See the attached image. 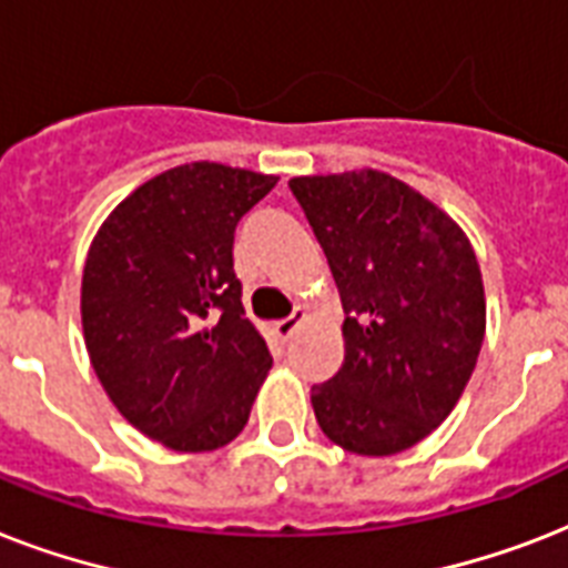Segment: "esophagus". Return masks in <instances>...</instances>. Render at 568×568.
<instances>
[{
	"label": "esophagus",
	"instance_id": "34e87169",
	"mask_svg": "<svg viewBox=\"0 0 568 568\" xmlns=\"http://www.w3.org/2000/svg\"><path fill=\"white\" fill-rule=\"evenodd\" d=\"M303 321H306V310H301V306H297V310L292 312V315H288V318H283V321H276L274 324V333L280 338H292L294 336V329L301 327Z\"/></svg>",
	"mask_w": 568,
	"mask_h": 568
}]
</instances>
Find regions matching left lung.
<instances>
[{
	"label": "left lung",
	"mask_w": 568,
	"mask_h": 568,
	"mask_svg": "<svg viewBox=\"0 0 568 568\" xmlns=\"http://www.w3.org/2000/svg\"><path fill=\"white\" fill-rule=\"evenodd\" d=\"M288 189L345 306V363L312 386L321 430L363 457L413 448L457 406L484 345L475 250L442 209L379 171Z\"/></svg>",
	"instance_id": "1"
}]
</instances>
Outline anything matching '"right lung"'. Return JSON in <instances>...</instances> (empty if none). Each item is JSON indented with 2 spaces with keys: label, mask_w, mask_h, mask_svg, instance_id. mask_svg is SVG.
<instances>
[{
  "label": "right lung",
  "mask_w": 568,
  "mask_h": 568,
  "mask_svg": "<svg viewBox=\"0 0 568 568\" xmlns=\"http://www.w3.org/2000/svg\"><path fill=\"white\" fill-rule=\"evenodd\" d=\"M274 185L265 173L182 164L126 196L88 250L93 372L129 424L173 450L235 439L274 365L232 258L235 226Z\"/></svg>",
  "instance_id": "add662e5"
}]
</instances>
